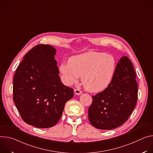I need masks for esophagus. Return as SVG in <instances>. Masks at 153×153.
Here are the masks:
<instances>
[{
  "instance_id": "obj_1",
  "label": "esophagus",
  "mask_w": 153,
  "mask_h": 153,
  "mask_svg": "<svg viewBox=\"0 0 153 153\" xmlns=\"http://www.w3.org/2000/svg\"><path fill=\"white\" fill-rule=\"evenodd\" d=\"M74 92L76 95H80V94H82V91L80 89H75L74 90Z\"/></svg>"
}]
</instances>
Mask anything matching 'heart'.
<instances>
[{
	"instance_id": "b5f03b06",
	"label": "heart",
	"mask_w": 153,
	"mask_h": 153,
	"mask_svg": "<svg viewBox=\"0 0 153 153\" xmlns=\"http://www.w3.org/2000/svg\"><path fill=\"white\" fill-rule=\"evenodd\" d=\"M117 59L112 55L90 52L74 56L60 64L59 70L67 85L82 77L84 88L91 92L105 90L111 84L117 69Z\"/></svg>"
}]
</instances>
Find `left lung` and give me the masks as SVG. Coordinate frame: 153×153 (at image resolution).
<instances>
[{"instance_id":"1","label":"left lung","mask_w":153,"mask_h":153,"mask_svg":"<svg viewBox=\"0 0 153 153\" xmlns=\"http://www.w3.org/2000/svg\"><path fill=\"white\" fill-rule=\"evenodd\" d=\"M133 65L126 56L117 64L108 88L95 95L88 109L89 120L95 128L115 129L128 119L136 105L138 85Z\"/></svg>"}]
</instances>
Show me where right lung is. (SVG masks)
Returning <instances> with one entry per match:
<instances>
[{
    "label": "right lung",
    "instance_id": "add662e5",
    "mask_svg": "<svg viewBox=\"0 0 153 153\" xmlns=\"http://www.w3.org/2000/svg\"><path fill=\"white\" fill-rule=\"evenodd\" d=\"M56 49L39 44L24 56L14 74L13 101L22 120L39 128L55 126L74 90L62 83Z\"/></svg>",
    "mask_w": 153,
    "mask_h": 153
}]
</instances>
